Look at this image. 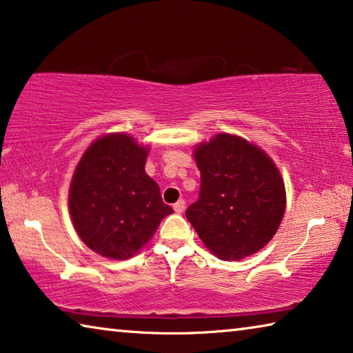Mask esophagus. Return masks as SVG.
<instances>
[{
    "label": "esophagus",
    "instance_id": "34e87169",
    "mask_svg": "<svg viewBox=\"0 0 353 353\" xmlns=\"http://www.w3.org/2000/svg\"><path fill=\"white\" fill-rule=\"evenodd\" d=\"M172 208H174L176 213H182L185 210V201L183 199H179L174 205H172Z\"/></svg>",
    "mask_w": 353,
    "mask_h": 353
}]
</instances>
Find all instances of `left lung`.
<instances>
[{
	"mask_svg": "<svg viewBox=\"0 0 353 353\" xmlns=\"http://www.w3.org/2000/svg\"><path fill=\"white\" fill-rule=\"evenodd\" d=\"M194 159L201 190L185 216L205 246L223 260H240L266 246L285 212V185L272 160L229 134L202 143Z\"/></svg>",
	"mask_w": 353,
	"mask_h": 353,
	"instance_id": "1",
	"label": "left lung"
}]
</instances>
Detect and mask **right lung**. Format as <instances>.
<instances>
[{
    "label": "right lung",
    "mask_w": 353,
    "mask_h": 353,
    "mask_svg": "<svg viewBox=\"0 0 353 353\" xmlns=\"http://www.w3.org/2000/svg\"><path fill=\"white\" fill-rule=\"evenodd\" d=\"M148 148L112 134L82 155L70 187V213L81 240L109 259L134 256L172 213L146 174Z\"/></svg>",
    "instance_id": "right-lung-1"
}]
</instances>
